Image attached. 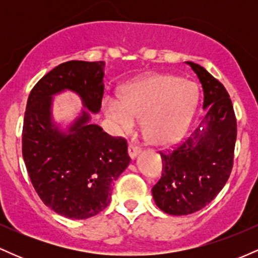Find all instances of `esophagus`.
Wrapping results in <instances>:
<instances>
[{
  "label": "esophagus",
  "instance_id": "obj_1",
  "mask_svg": "<svg viewBox=\"0 0 258 258\" xmlns=\"http://www.w3.org/2000/svg\"><path fill=\"white\" fill-rule=\"evenodd\" d=\"M139 152H141V150H139V148L136 146L135 143H130L128 144V155L132 160L136 159V156L138 155Z\"/></svg>",
  "mask_w": 258,
  "mask_h": 258
}]
</instances>
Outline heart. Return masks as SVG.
Returning <instances> with one entry per match:
<instances>
[{
	"label": "heart",
	"instance_id": "obj_1",
	"mask_svg": "<svg viewBox=\"0 0 258 258\" xmlns=\"http://www.w3.org/2000/svg\"><path fill=\"white\" fill-rule=\"evenodd\" d=\"M198 100L194 84L179 76L155 75L132 86L122 99L104 100V111L121 131H131L142 120L148 143L167 147L184 135Z\"/></svg>",
	"mask_w": 258,
	"mask_h": 258
}]
</instances>
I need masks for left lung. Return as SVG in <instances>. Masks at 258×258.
<instances>
[{
    "label": "left lung",
    "mask_w": 258,
    "mask_h": 258,
    "mask_svg": "<svg viewBox=\"0 0 258 258\" xmlns=\"http://www.w3.org/2000/svg\"><path fill=\"white\" fill-rule=\"evenodd\" d=\"M185 63L203 86L205 115L182 143L160 153L162 176L152 189L156 206L173 216L199 211L217 197L232 172L236 141L235 114L224 86L205 68Z\"/></svg>",
    "instance_id": "8db88e82"
}]
</instances>
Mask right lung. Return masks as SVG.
<instances>
[{
    "mask_svg": "<svg viewBox=\"0 0 258 258\" xmlns=\"http://www.w3.org/2000/svg\"><path fill=\"white\" fill-rule=\"evenodd\" d=\"M104 61L70 60L32 88L23 125V158L35 190L46 206L72 220H86L109 205L114 180L130 159L127 142L91 123L104 93ZM72 90L82 98V114L63 132L52 122V96Z\"/></svg>",
    "mask_w": 258,
    "mask_h": 258,
    "instance_id": "right-lung-1",
    "label": "right lung"
}]
</instances>
